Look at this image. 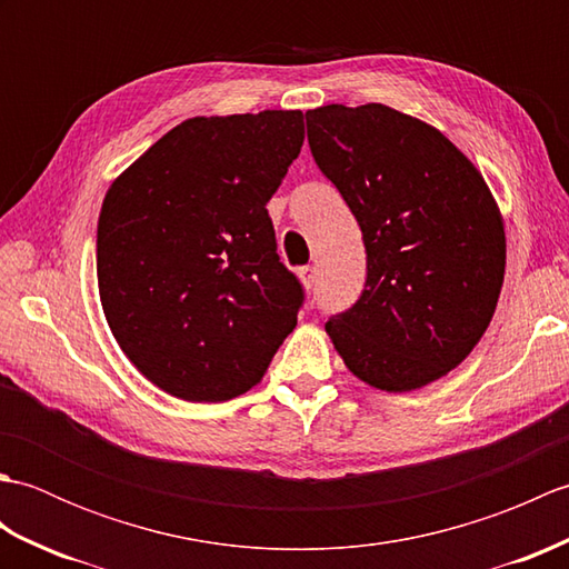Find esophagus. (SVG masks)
<instances>
[{
  "label": "esophagus",
  "instance_id": "1",
  "mask_svg": "<svg viewBox=\"0 0 569 569\" xmlns=\"http://www.w3.org/2000/svg\"><path fill=\"white\" fill-rule=\"evenodd\" d=\"M298 276H300V281H303V286L308 288V291H310V288H312V286H316V281H318L316 266H303V269H300V271H298Z\"/></svg>",
  "mask_w": 569,
  "mask_h": 569
}]
</instances>
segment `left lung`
Segmentation results:
<instances>
[{
    "label": "left lung",
    "mask_w": 569,
    "mask_h": 569,
    "mask_svg": "<svg viewBox=\"0 0 569 569\" xmlns=\"http://www.w3.org/2000/svg\"><path fill=\"white\" fill-rule=\"evenodd\" d=\"M306 119L312 159L367 249L365 291L325 330L373 389H420L489 328L506 269L501 212L475 163L416 117L371 102Z\"/></svg>",
    "instance_id": "left-lung-1"
}]
</instances>
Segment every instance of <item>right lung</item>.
I'll list each match as a JSON object with an SVG mask.
<instances>
[{"instance_id": "add662e5", "label": "right lung", "mask_w": 569, "mask_h": 569, "mask_svg": "<svg viewBox=\"0 0 569 569\" xmlns=\"http://www.w3.org/2000/svg\"><path fill=\"white\" fill-rule=\"evenodd\" d=\"M303 139L300 110L192 117L107 190L104 318L166 393L212 403L247 393L293 332L306 293L278 259L266 202Z\"/></svg>"}]
</instances>
